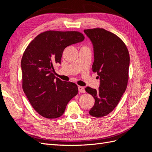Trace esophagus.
<instances>
[{"label":"esophagus","instance_id":"1","mask_svg":"<svg viewBox=\"0 0 152 152\" xmlns=\"http://www.w3.org/2000/svg\"><path fill=\"white\" fill-rule=\"evenodd\" d=\"M78 91H79L80 93H85L86 90H85V88H83V87H82V86H78Z\"/></svg>","mask_w":152,"mask_h":152}]
</instances>
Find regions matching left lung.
I'll return each mask as SVG.
<instances>
[{"instance_id": "left-lung-1", "label": "left lung", "mask_w": 152, "mask_h": 152, "mask_svg": "<svg viewBox=\"0 0 152 152\" xmlns=\"http://www.w3.org/2000/svg\"><path fill=\"white\" fill-rule=\"evenodd\" d=\"M84 33L93 46L92 70L100 79L99 89L86 88L95 99L89 113L93 117L101 118L114 110L127 88L129 53L123 40L111 32L95 28L86 29Z\"/></svg>"}]
</instances>
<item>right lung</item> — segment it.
Here are the masks:
<instances>
[{
  "instance_id": "obj_1",
  "label": "right lung",
  "mask_w": 152,
  "mask_h": 152,
  "mask_svg": "<svg viewBox=\"0 0 152 152\" xmlns=\"http://www.w3.org/2000/svg\"><path fill=\"white\" fill-rule=\"evenodd\" d=\"M78 31H48L38 34L28 45L21 66L22 88L33 108L48 119L63 114L78 86L55 76L53 65L61 63L65 48L84 40Z\"/></svg>"
}]
</instances>
